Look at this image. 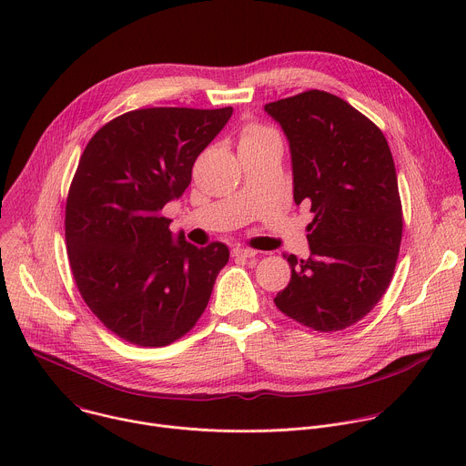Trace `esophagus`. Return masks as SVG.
<instances>
[{"label": "esophagus", "instance_id": "esophagus-1", "mask_svg": "<svg viewBox=\"0 0 466 466\" xmlns=\"http://www.w3.org/2000/svg\"><path fill=\"white\" fill-rule=\"evenodd\" d=\"M232 254L238 256V258H254L258 252L252 250V248H245V247H236L232 248Z\"/></svg>", "mask_w": 466, "mask_h": 466}]
</instances>
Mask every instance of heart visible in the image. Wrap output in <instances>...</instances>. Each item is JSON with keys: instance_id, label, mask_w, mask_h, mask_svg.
<instances>
[{"instance_id": "1", "label": "heart", "mask_w": 466, "mask_h": 466, "mask_svg": "<svg viewBox=\"0 0 466 466\" xmlns=\"http://www.w3.org/2000/svg\"><path fill=\"white\" fill-rule=\"evenodd\" d=\"M268 140H279L275 130L259 127V125H248L241 132L239 146H254V144H261V142H268Z\"/></svg>"}]
</instances>
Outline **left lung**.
<instances>
[{
	"label": "left lung",
	"mask_w": 466,
	"mask_h": 466,
	"mask_svg": "<svg viewBox=\"0 0 466 466\" xmlns=\"http://www.w3.org/2000/svg\"><path fill=\"white\" fill-rule=\"evenodd\" d=\"M263 108L289 142L295 205L313 212L311 254H284L291 280L275 304L311 329L349 328L380 302L400 250L390 149L369 117L334 94L309 90Z\"/></svg>",
	"instance_id": "1"
}]
</instances>
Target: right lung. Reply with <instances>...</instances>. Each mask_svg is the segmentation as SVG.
<instances>
[{"instance_id":"right-lung-1","label":"right lung","mask_w":466,"mask_h":466,"mask_svg":"<svg viewBox=\"0 0 466 466\" xmlns=\"http://www.w3.org/2000/svg\"><path fill=\"white\" fill-rule=\"evenodd\" d=\"M232 116L158 106L103 125L88 142L66 201V245L79 293L121 339L166 347L195 326L228 261L225 243L195 247L162 208Z\"/></svg>"}]
</instances>
